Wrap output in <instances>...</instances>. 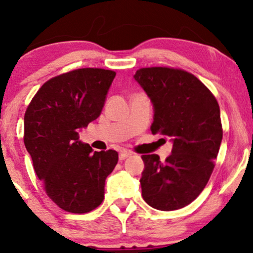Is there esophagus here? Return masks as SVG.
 <instances>
[{
  "mask_svg": "<svg viewBox=\"0 0 253 253\" xmlns=\"http://www.w3.org/2000/svg\"><path fill=\"white\" fill-rule=\"evenodd\" d=\"M132 155H133V153L130 152V151L123 150V151H120V155H119V158H120V161H124V159L128 158V157H130Z\"/></svg>",
  "mask_w": 253,
  "mask_h": 253,
  "instance_id": "1",
  "label": "esophagus"
}]
</instances>
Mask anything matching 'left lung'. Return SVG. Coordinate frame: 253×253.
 I'll list each match as a JSON object with an SVG mask.
<instances>
[{"mask_svg":"<svg viewBox=\"0 0 253 253\" xmlns=\"http://www.w3.org/2000/svg\"><path fill=\"white\" fill-rule=\"evenodd\" d=\"M134 78L155 107L152 134L173 141L164 163L157 155L141 156L143 199L156 210H179L201 194L215 167L222 140L219 103L199 78L182 69L141 68Z\"/></svg>","mask_w":253,"mask_h":253,"instance_id":"8db88e82","label":"left lung"}]
</instances>
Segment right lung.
I'll list each match as a JSON object with an SVG mask.
<instances>
[{
    "mask_svg": "<svg viewBox=\"0 0 253 253\" xmlns=\"http://www.w3.org/2000/svg\"><path fill=\"white\" fill-rule=\"evenodd\" d=\"M115 77L112 70L84 68L42 85L25 113V146L43 189L59 208L89 213L104 199V183L119 161L117 151H95L78 130L100 117Z\"/></svg>",
    "mask_w": 253,
    "mask_h": 253,
    "instance_id": "right-lung-1",
    "label": "right lung"
}]
</instances>
